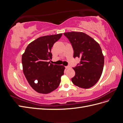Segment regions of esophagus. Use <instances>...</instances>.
<instances>
[{
	"mask_svg": "<svg viewBox=\"0 0 123 123\" xmlns=\"http://www.w3.org/2000/svg\"><path fill=\"white\" fill-rule=\"evenodd\" d=\"M70 68V66H66V69H69Z\"/></svg>",
	"mask_w": 123,
	"mask_h": 123,
	"instance_id": "1",
	"label": "esophagus"
}]
</instances>
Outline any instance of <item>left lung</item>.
Here are the masks:
<instances>
[{"label":"left lung","mask_w":123,"mask_h":123,"mask_svg":"<svg viewBox=\"0 0 123 123\" xmlns=\"http://www.w3.org/2000/svg\"><path fill=\"white\" fill-rule=\"evenodd\" d=\"M71 43L74 58H80V64L73 69L75 75L71 80L80 88L88 89L97 83L102 75L104 57L99 44L83 32L64 33Z\"/></svg>","instance_id":"8db88e82"}]
</instances>
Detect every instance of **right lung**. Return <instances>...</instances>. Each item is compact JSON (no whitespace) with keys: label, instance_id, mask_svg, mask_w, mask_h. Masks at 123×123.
<instances>
[{"label":"right lung","instance_id":"1","mask_svg":"<svg viewBox=\"0 0 123 123\" xmlns=\"http://www.w3.org/2000/svg\"><path fill=\"white\" fill-rule=\"evenodd\" d=\"M62 33L44 36L33 41L22 55L23 72L29 84L39 93L48 94L57 89L65 67L50 63L52 47Z\"/></svg>","mask_w":123,"mask_h":123}]
</instances>
